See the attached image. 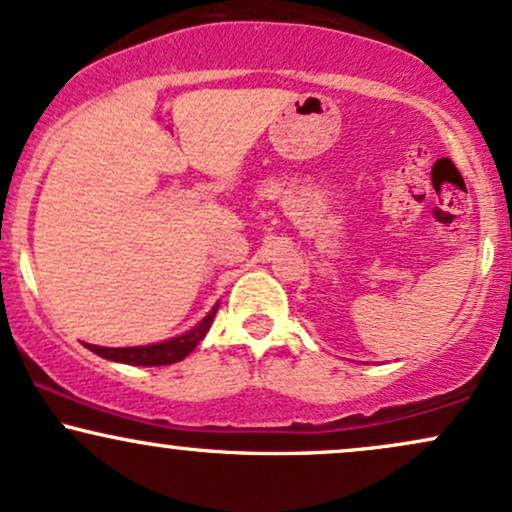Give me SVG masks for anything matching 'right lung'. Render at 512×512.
Wrapping results in <instances>:
<instances>
[{"label":"right lung","mask_w":512,"mask_h":512,"mask_svg":"<svg viewBox=\"0 0 512 512\" xmlns=\"http://www.w3.org/2000/svg\"><path fill=\"white\" fill-rule=\"evenodd\" d=\"M216 305L214 310L204 317L202 322L195 327V330H190L187 334H182V337H175L170 339V342H163V344H151V346H129V349H105V346H93V344H86L88 349L93 351V354L108 358V361H120V363H132V366H170V363H178L190 354L195 346L202 342L204 334L209 332L211 322H214V315H216Z\"/></svg>","instance_id":"right-lung-1"}]
</instances>
